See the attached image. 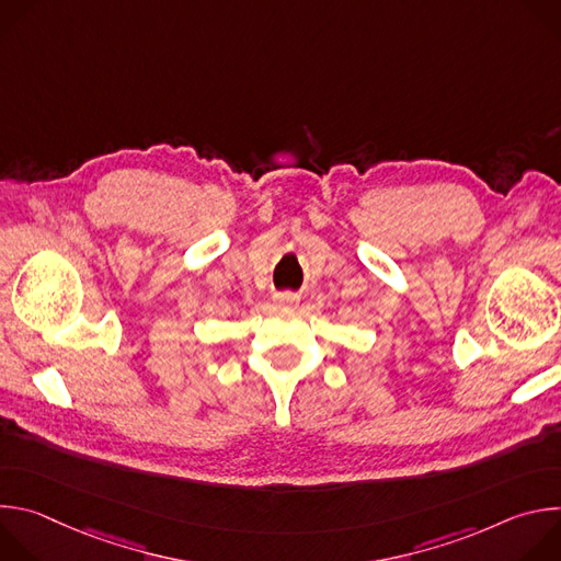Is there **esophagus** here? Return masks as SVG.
<instances>
[{
    "label": "esophagus",
    "instance_id": "obj_1",
    "mask_svg": "<svg viewBox=\"0 0 561 561\" xmlns=\"http://www.w3.org/2000/svg\"><path fill=\"white\" fill-rule=\"evenodd\" d=\"M277 306H279V308H293V306H297V297H295V295H288V293H286V295H279V297H277Z\"/></svg>",
    "mask_w": 561,
    "mask_h": 561
}]
</instances>
